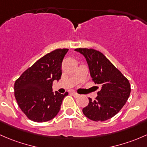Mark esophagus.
I'll list each match as a JSON object with an SVG mask.
<instances>
[{
  "label": "esophagus",
  "instance_id": "1",
  "mask_svg": "<svg viewBox=\"0 0 147 147\" xmlns=\"http://www.w3.org/2000/svg\"><path fill=\"white\" fill-rule=\"evenodd\" d=\"M71 93H72V95H73V96H74V97H76H76H78V96H80V95L78 94V93H77L76 92L72 91V92H71Z\"/></svg>",
  "mask_w": 147,
  "mask_h": 147
}]
</instances>
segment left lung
Instances as JSON below:
<instances>
[{
	"label": "left lung",
	"instance_id": "left-lung-1",
	"mask_svg": "<svg viewBox=\"0 0 147 147\" xmlns=\"http://www.w3.org/2000/svg\"><path fill=\"white\" fill-rule=\"evenodd\" d=\"M75 51L86 57L92 80L101 86L95 100L88 98V105L83 109V113L96 122L112 118L129 98L131 92L129 81L100 51L86 48H78Z\"/></svg>",
	"mask_w": 147,
	"mask_h": 147
}]
</instances>
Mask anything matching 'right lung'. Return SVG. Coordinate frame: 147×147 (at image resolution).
Listing matches in <instances>:
<instances>
[{
	"mask_svg": "<svg viewBox=\"0 0 147 147\" xmlns=\"http://www.w3.org/2000/svg\"><path fill=\"white\" fill-rule=\"evenodd\" d=\"M68 49H57L46 54L21 74L15 82L14 94L18 106L28 119L44 122L59 112L69 93L52 92V84L61 76V63Z\"/></svg>",
	"mask_w": 147,
	"mask_h": 147,
	"instance_id": "obj_1",
	"label": "right lung"
}]
</instances>
